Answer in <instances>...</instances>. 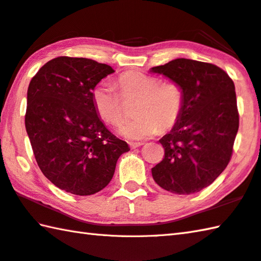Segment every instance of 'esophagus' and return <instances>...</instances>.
Here are the masks:
<instances>
[{
	"mask_svg": "<svg viewBox=\"0 0 261 261\" xmlns=\"http://www.w3.org/2000/svg\"><path fill=\"white\" fill-rule=\"evenodd\" d=\"M130 148L131 149H136V148H138V147H140V146H142L144 144H142V142H130Z\"/></svg>",
	"mask_w": 261,
	"mask_h": 261,
	"instance_id": "34e87169",
	"label": "esophagus"
}]
</instances>
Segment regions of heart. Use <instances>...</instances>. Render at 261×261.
I'll return each instance as SVG.
<instances>
[{"label": "heart", "instance_id": "1", "mask_svg": "<svg viewBox=\"0 0 261 261\" xmlns=\"http://www.w3.org/2000/svg\"><path fill=\"white\" fill-rule=\"evenodd\" d=\"M121 95L126 101L138 100L137 119L125 122L117 132L131 141H141L174 126L183 112L185 95L176 83H162L160 78L142 72H126L117 79ZM98 115L111 125L121 123L124 116L123 100L113 86L100 83L93 91Z\"/></svg>", "mask_w": 261, "mask_h": 261}]
</instances>
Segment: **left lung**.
I'll list each match as a JSON object with an SVG mask.
<instances>
[{
	"label": "left lung",
	"mask_w": 261,
	"mask_h": 261,
	"mask_svg": "<svg viewBox=\"0 0 261 261\" xmlns=\"http://www.w3.org/2000/svg\"><path fill=\"white\" fill-rule=\"evenodd\" d=\"M181 87L185 105L180 120L162 138L164 158L151 168L161 188L176 195H191L211 186L225 170L239 130L236 87L218 66L175 59L154 66Z\"/></svg>",
	"instance_id": "1"
}]
</instances>
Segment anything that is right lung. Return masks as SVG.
Masks as SVG:
<instances>
[{"instance_id":"right-lung-1","label":"right lung","mask_w":261,"mask_h":261,"mask_svg":"<svg viewBox=\"0 0 261 261\" xmlns=\"http://www.w3.org/2000/svg\"><path fill=\"white\" fill-rule=\"evenodd\" d=\"M114 70L85 58L60 56L44 64L27 91L24 124L43 174L65 192L89 196L109 185L129 151L97 113L93 91Z\"/></svg>"}]
</instances>
